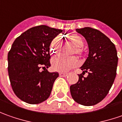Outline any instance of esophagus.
<instances>
[{
    "label": "esophagus",
    "instance_id": "esophagus-1",
    "mask_svg": "<svg viewBox=\"0 0 122 122\" xmlns=\"http://www.w3.org/2000/svg\"><path fill=\"white\" fill-rule=\"evenodd\" d=\"M68 75V74L67 73H59V76H62V77H66Z\"/></svg>",
    "mask_w": 122,
    "mask_h": 122
}]
</instances>
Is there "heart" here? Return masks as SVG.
Here are the masks:
<instances>
[{
  "label": "heart",
  "mask_w": 122,
  "mask_h": 122,
  "mask_svg": "<svg viewBox=\"0 0 122 122\" xmlns=\"http://www.w3.org/2000/svg\"><path fill=\"white\" fill-rule=\"evenodd\" d=\"M69 41L76 47L74 53L80 56L84 55V50L82 46H84V40L80 35L73 34L68 36ZM62 41L60 37H56L53 40L51 43V51L52 54L57 53L61 48ZM79 64L78 60L75 57H66L59 55L53 58L51 61L52 67L54 70L65 72L76 67Z\"/></svg>",
  "instance_id": "1"
}]
</instances>
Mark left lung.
Segmentation results:
<instances>
[{
  "mask_svg": "<svg viewBox=\"0 0 122 122\" xmlns=\"http://www.w3.org/2000/svg\"><path fill=\"white\" fill-rule=\"evenodd\" d=\"M76 30L85 38L89 53L80 67L83 72L78 75V82L70 86V92L76 103L92 106L101 102L111 89L118 57L114 44L99 30L89 27ZM85 73L89 74L86 77Z\"/></svg>",
  "mask_w": 122,
  "mask_h": 122,
  "instance_id": "left-lung-1",
  "label": "left lung"
}]
</instances>
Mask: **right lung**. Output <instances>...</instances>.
Listing matches in <instances>:
<instances>
[{
  "label": "right lung",
  "instance_id": "right-lung-1",
  "mask_svg": "<svg viewBox=\"0 0 122 122\" xmlns=\"http://www.w3.org/2000/svg\"><path fill=\"white\" fill-rule=\"evenodd\" d=\"M61 30L47 25L32 27L17 37L8 53V72L15 95L25 103L38 104L49 97L58 72H49L50 45ZM45 69L41 72L40 68Z\"/></svg>",
  "mask_w": 122,
  "mask_h": 122
}]
</instances>
